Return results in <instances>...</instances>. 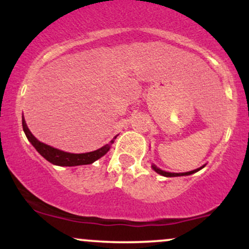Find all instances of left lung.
Segmentation results:
<instances>
[{
	"instance_id": "left-lung-1",
	"label": "left lung",
	"mask_w": 249,
	"mask_h": 249,
	"mask_svg": "<svg viewBox=\"0 0 249 249\" xmlns=\"http://www.w3.org/2000/svg\"><path fill=\"white\" fill-rule=\"evenodd\" d=\"M205 166V165H204ZM202 166V167H204ZM152 167H153V170L156 171L157 173H159V174H161V176H164V177H168V178H171V177H181V176H190V174H193L194 172H198V171L200 170V168H196V170H193V171H190V172H185V173H171V172H165V171H162V170H160V168H158L157 166H154V165H152Z\"/></svg>"
}]
</instances>
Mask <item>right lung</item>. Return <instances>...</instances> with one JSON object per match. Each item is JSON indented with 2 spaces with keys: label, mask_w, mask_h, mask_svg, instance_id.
<instances>
[{
  "label": "right lung",
  "mask_w": 249,
  "mask_h": 249,
  "mask_svg": "<svg viewBox=\"0 0 249 249\" xmlns=\"http://www.w3.org/2000/svg\"><path fill=\"white\" fill-rule=\"evenodd\" d=\"M22 126H23V131L27 136L28 141L31 142L34 147L36 148L37 152H38L43 158L47 159L48 161H50L51 164L58 165V166H78V165H89L92 164L93 161L98 160L99 158H102L105 153H107V151L110 150L111 145L113 144L117 136L112 139L108 144L104 145V146L98 148V150L92 151V152L88 153H69L64 152V151L58 150V148L51 147L49 145L44 144V142H41L37 141L33 133L30 132V130L27 126V123L23 119L22 121Z\"/></svg>",
  "instance_id": "obj_1"
}]
</instances>
